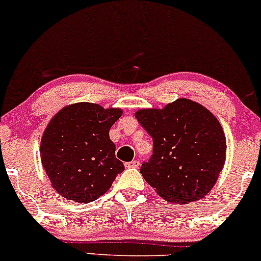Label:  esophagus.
I'll return each instance as SVG.
<instances>
[{
  "label": "esophagus",
  "instance_id": "1",
  "mask_svg": "<svg viewBox=\"0 0 261 261\" xmlns=\"http://www.w3.org/2000/svg\"><path fill=\"white\" fill-rule=\"evenodd\" d=\"M139 165H140V162H139V160H132V162L124 164L126 169H130V167H133V169H137V167H139Z\"/></svg>",
  "mask_w": 261,
  "mask_h": 261
}]
</instances>
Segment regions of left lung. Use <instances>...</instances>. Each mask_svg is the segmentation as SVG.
<instances>
[{"instance_id": "1", "label": "left lung", "mask_w": 261, "mask_h": 261, "mask_svg": "<svg viewBox=\"0 0 261 261\" xmlns=\"http://www.w3.org/2000/svg\"><path fill=\"white\" fill-rule=\"evenodd\" d=\"M135 117L153 139V154L140 169L145 180L172 203L204 197L226 162V137L219 120L188 98L163 109L138 110Z\"/></svg>"}]
</instances>
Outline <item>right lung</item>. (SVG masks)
Returning <instances> with one entry per match:
<instances>
[{
    "instance_id": "obj_1",
    "label": "right lung",
    "mask_w": 261,
    "mask_h": 261,
    "mask_svg": "<svg viewBox=\"0 0 261 261\" xmlns=\"http://www.w3.org/2000/svg\"><path fill=\"white\" fill-rule=\"evenodd\" d=\"M122 110L95 103L67 106L53 116L42 134V167L64 198L89 203L106 194L124 171L116 159L109 129Z\"/></svg>"
}]
</instances>
